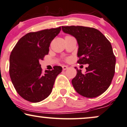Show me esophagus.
Returning <instances> with one entry per match:
<instances>
[{"mask_svg":"<svg viewBox=\"0 0 127 127\" xmlns=\"http://www.w3.org/2000/svg\"><path fill=\"white\" fill-rule=\"evenodd\" d=\"M68 67L66 66V65H63V66H62V69H63V70H66L68 69Z\"/></svg>","mask_w":127,"mask_h":127,"instance_id":"1","label":"esophagus"}]
</instances>
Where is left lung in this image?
<instances>
[{"mask_svg":"<svg viewBox=\"0 0 127 127\" xmlns=\"http://www.w3.org/2000/svg\"><path fill=\"white\" fill-rule=\"evenodd\" d=\"M64 32L72 35L78 44L79 64H89L85 74L77 69L72 80L76 92L88 98L103 93L111 84L115 74L116 58L110 41L100 31L83 26H62Z\"/></svg>","mask_w":127,"mask_h":127,"instance_id":"1","label":"left lung"}]
</instances>
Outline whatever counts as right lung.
I'll list each match as a JSON object with an SVG mask.
<instances>
[{
    "mask_svg": "<svg viewBox=\"0 0 127 127\" xmlns=\"http://www.w3.org/2000/svg\"><path fill=\"white\" fill-rule=\"evenodd\" d=\"M61 27L28 32L21 37L12 50L9 58V75L19 96L36 103L51 93L55 79L62 68L43 72L39 61L48 54L51 41L60 32Z\"/></svg>",
    "mask_w": 127,
    "mask_h": 127,
    "instance_id": "1",
    "label": "right lung"
}]
</instances>
